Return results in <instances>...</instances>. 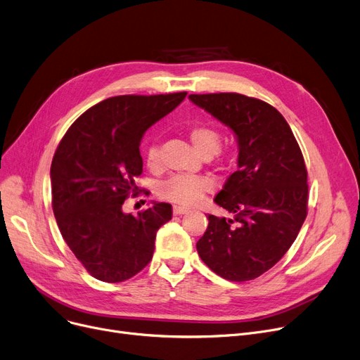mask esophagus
I'll return each mask as SVG.
<instances>
[{"instance_id":"esophagus-1","label":"esophagus","mask_w":360,"mask_h":360,"mask_svg":"<svg viewBox=\"0 0 360 360\" xmlns=\"http://www.w3.org/2000/svg\"><path fill=\"white\" fill-rule=\"evenodd\" d=\"M190 210L186 209V207H184V206H174V213L175 214H185V213H188Z\"/></svg>"}]
</instances>
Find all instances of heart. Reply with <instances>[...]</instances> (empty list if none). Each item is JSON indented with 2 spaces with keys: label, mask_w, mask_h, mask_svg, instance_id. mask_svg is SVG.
<instances>
[{
  "label": "heart",
  "mask_w": 360,
  "mask_h": 360,
  "mask_svg": "<svg viewBox=\"0 0 360 360\" xmlns=\"http://www.w3.org/2000/svg\"><path fill=\"white\" fill-rule=\"evenodd\" d=\"M188 136L193 146L205 158L216 154L221 148L222 134L210 123H198L190 129ZM144 160L150 169L160 165V148L155 143H148L144 150ZM212 181L205 176H182L176 175L166 179L159 186V195L163 200L176 202V205L190 206L207 191L212 190Z\"/></svg>",
  "instance_id": "heart-1"
}]
</instances>
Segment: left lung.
I'll return each instance as SVG.
<instances>
[{
  "instance_id": "obj_1",
  "label": "left lung",
  "mask_w": 360,
  "mask_h": 360,
  "mask_svg": "<svg viewBox=\"0 0 360 360\" xmlns=\"http://www.w3.org/2000/svg\"><path fill=\"white\" fill-rule=\"evenodd\" d=\"M238 141V169L214 202L231 214H209L197 252L228 281H252L278 263L307 216V170L290 124L275 107L237 92L191 94Z\"/></svg>"
}]
</instances>
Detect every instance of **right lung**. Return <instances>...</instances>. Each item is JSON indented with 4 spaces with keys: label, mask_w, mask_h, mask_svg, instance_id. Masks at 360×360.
Here are the masks:
<instances>
[{
    "label": "right lung",
    "mask_w": 360,
    "mask_h": 360,
    "mask_svg": "<svg viewBox=\"0 0 360 360\" xmlns=\"http://www.w3.org/2000/svg\"><path fill=\"white\" fill-rule=\"evenodd\" d=\"M186 92L117 96L77 117L51 163L53 212L66 244L104 283H122L150 263L159 228L172 219L169 202L136 216L123 213L143 174L139 143L153 123L176 108Z\"/></svg>",
    "instance_id": "right-lung-1"
}]
</instances>
